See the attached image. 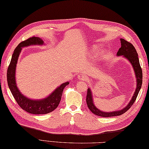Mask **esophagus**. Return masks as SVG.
Wrapping results in <instances>:
<instances>
[{"label": "esophagus", "mask_w": 149, "mask_h": 149, "mask_svg": "<svg viewBox=\"0 0 149 149\" xmlns=\"http://www.w3.org/2000/svg\"><path fill=\"white\" fill-rule=\"evenodd\" d=\"M77 78H78L79 80H81V81H87L88 77L85 74H80L79 75H78Z\"/></svg>", "instance_id": "obj_1"}]
</instances>
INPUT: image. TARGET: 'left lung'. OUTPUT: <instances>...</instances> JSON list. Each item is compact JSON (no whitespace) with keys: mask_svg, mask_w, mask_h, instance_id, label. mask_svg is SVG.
Wrapping results in <instances>:
<instances>
[{"mask_svg":"<svg viewBox=\"0 0 149 149\" xmlns=\"http://www.w3.org/2000/svg\"><path fill=\"white\" fill-rule=\"evenodd\" d=\"M120 43H121V47L119 49L118 51L117 52L116 56H122L125 59H127L131 63L132 68L134 69L136 79V88L133 96L132 97L131 100L129 101V104L125 107H123L121 110L115 111L106 112L99 109L95 106L93 100L92 92H91L90 88H88L86 95L87 106L91 111L97 116L102 117H111L122 115V114L127 111L135 102V100L136 99L139 91L141 89L143 75H142V70L140 65V62H139L138 55L136 50L134 47L131 43L127 42L124 39L120 38Z\"/></svg>","mask_w":149,"mask_h":149,"instance_id":"obj_1","label":"left lung"}]
</instances>
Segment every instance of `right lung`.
<instances>
[{
    "mask_svg": "<svg viewBox=\"0 0 149 149\" xmlns=\"http://www.w3.org/2000/svg\"><path fill=\"white\" fill-rule=\"evenodd\" d=\"M44 45V42L39 37H31L19 43L13 54L10 64L9 65L7 72L8 84L15 100L22 109L34 115L47 114L56 109L61 99L63 89L66 86L69 84V82L63 83L48 97L38 100L29 99L26 95H24L19 90L16 83L15 74L16 67L22 49L23 47L31 45Z\"/></svg>",
    "mask_w": 149,
    "mask_h": 149,
    "instance_id": "obj_1",
    "label": "right lung"
}]
</instances>
